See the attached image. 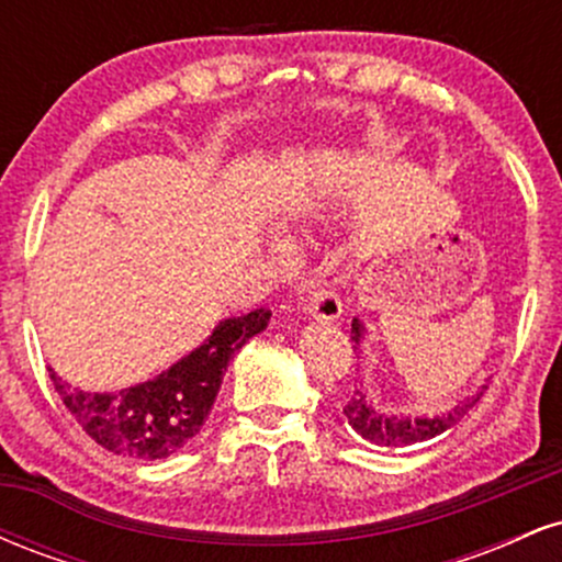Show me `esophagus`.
Returning a JSON list of instances; mask_svg holds the SVG:
<instances>
[{
  "label": "esophagus",
  "mask_w": 562,
  "mask_h": 562,
  "mask_svg": "<svg viewBox=\"0 0 562 562\" xmlns=\"http://www.w3.org/2000/svg\"><path fill=\"white\" fill-rule=\"evenodd\" d=\"M303 312L312 319H325L333 322L344 314V303H340L338 293L327 285H314L308 290V295L303 299Z\"/></svg>",
  "instance_id": "1"
}]
</instances>
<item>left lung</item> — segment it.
<instances>
[{
  "instance_id": "8db88e82",
  "label": "left lung",
  "mask_w": 562,
  "mask_h": 562,
  "mask_svg": "<svg viewBox=\"0 0 562 562\" xmlns=\"http://www.w3.org/2000/svg\"><path fill=\"white\" fill-rule=\"evenodd\" d=\"M367 335L364 322L359 317H353L351 322V340H353V351L362 346ZM486 389V385H483ZM483 389L475 391L473 396H465L462 402H457V406L447 415H434V417H406V415H389V412L375 409L372 398L367 396L362 389L353 391V396L348 398V404L344 406V415L348 425L357 430L364 441L378 443V447H412V443L420 441H430V438L441 436L443 430H449L451 425H457L462 417L473 409L475 404L481 402Z\"/></svg>"
}]
</instances>
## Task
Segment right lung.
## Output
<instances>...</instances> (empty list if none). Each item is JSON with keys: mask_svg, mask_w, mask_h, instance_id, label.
<instances>
[{"mask_svg": "<svg viewBox=\"0 0 562 562\" xmlns=\"http://www.w3.org/2000/svg\"><path fill=\"white\" fill-rule=\"evenodd\" d=\"M267 308L222 319L195 351L145 383L111 393L68 385L49 370L70 415L102 449L113 454L160 460L182 449L209 417L229 359L269 325Z\"/></svg>", "mask_w": 562, "mask_h": 562, "instance_id": "obj_1", "label": "right lung"}]
</instances>
